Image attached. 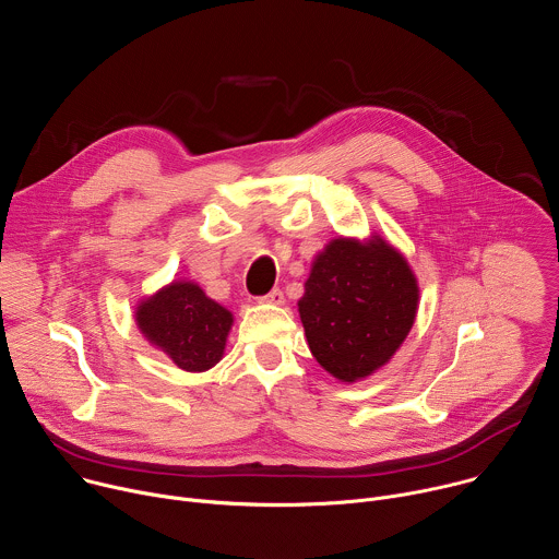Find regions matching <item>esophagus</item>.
I'll return each mask as SVG.
<instances>
[{
    "mask_svg": "<svg viewBox=\"0 0 559 559\" xmlns=\"http://www.w3.org/2000/svg\"><path fill=\"white\" fill-rule=\"evenodd\" d=\"M261 300H263V302H270V305H283V302H285V296H283V292H281L278 287H274L270 294L261 296Z\"/></svg>",
    "mask_w": 559,
    "mask_h": 559,
    "instance_id": "obj_1",
    "label": "esophagus"
}]
</instances>
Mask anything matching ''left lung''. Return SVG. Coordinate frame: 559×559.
I'll return each instance as SVG.
<instances>
[{"instance_id":"1","label":"left lung","mask_w":559,"mask_h":559,"mask_svg":"<svg viewBox=\"0 0 559 559\" xmlns=\"http://www.w3.org/2000/svg\"><path fill=\"white\" fill-rule=\"evenodd\" d=\"M416 309V276L380 236L365 246L334 238L316 257L298 300L313 358L343 382L382 367L407 338Z\"/></svg>"}]
</instances>
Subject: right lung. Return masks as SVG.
<instances>
[{
    "instance_id": "right-lung-1",
    "label": "right lung",
    "mask_w": 559,
    "mask_h": 559,
    "mask_svg": "<svg viewBox=\"0 0 559 559\" xmlns=\"http://www.w3.org/2000/svg\"><path fill=\"white\" fill-rule=\"evenodd\" d=\"M231 321V313L207 298L199 285L181 281L156 292L136 309L145 338L186 371H205L221 360Z\"/></svg>"
}]
</instances>
